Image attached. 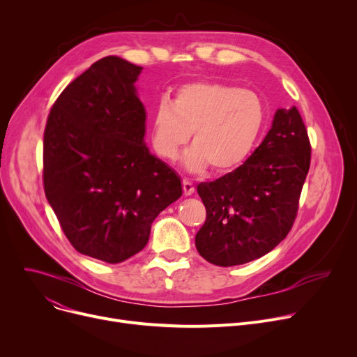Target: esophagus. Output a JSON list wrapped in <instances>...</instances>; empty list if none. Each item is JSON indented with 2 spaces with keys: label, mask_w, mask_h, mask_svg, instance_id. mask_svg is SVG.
<instances>
[{
  "label": "esophagus",
  "mask_w": 357,
  "mask_h": 357,
  "mask_svg": "<svg viewBox=\"0 0 357 357\" xmlns=\"http://www.w3.org/2000/svg\"><path fill=\"white\" fill-rule=\"evenodd\" d=\"M182 188H183V195L188 197V195H192L195 188H194V183L188 179H183L182 181Z\"/></svg>",
  "instance_id": "obj_1"
}]
</instances>
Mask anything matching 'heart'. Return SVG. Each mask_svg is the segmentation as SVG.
<instances>
[{
    "label": "heart",
    "instance_id": "1",
    "mask_svg": "<svg viewBox=\"0 0 357 357\" xmlns=\"http://www.w3.org/2000/svg\"><path fill=\"white\" fill-rule=\"evenodd\" d=\"M266 109L256 92L220 82L197 81L182 85L172 102L162 100L153 112V147L166 160L176 159L179 149L190 172L208 166L229 172L248 159L264 130Z\"/></svg>",
    "mask_w": 357,
    "mask_h": 357
}]
</instances>
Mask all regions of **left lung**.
I'll list each match as a JSON object with an SVG mask.
<instances>
[{"instance_id": "left-lung-1", "label": "left lung", "mask_w": 357, "mask_h": 357, "mask_svg": "<svg viewBox=\"0 0 357 357\" xmlns=\"http://www.w3.org/2000/svg\"><path fill=\"white\" fill-rule=\"evenodd\" d=\"M311 162L299 111L278 109L272 128L248 160L213 182H201L207 218L195 236L198 253L236 266L275 249L291 231Z\"/></svg>"}]
</instances>
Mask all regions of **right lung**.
Segmentation results:
<instances>
[{
  "label": "right lung",
  "instance_id": "right-lung-1",
  "mask_svg": "<svg viewBox=\"0 0 357 357\" xmlns=\"http://www.w3.org/2000/svg\"><path fill=\"white\" fill-rule=\"evenodd\" d=\"M142 66L107 56L54 101L43 139V186L79 253L120 264L149 241L153 220L182 195L179 176L146 147Z\"/></svg>",
  "mask_w": 357,
  "mask_h": 357
}]
</instances>
